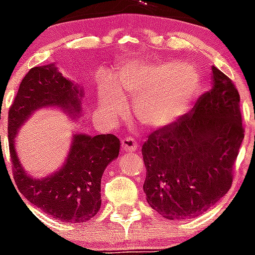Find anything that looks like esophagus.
Segmentation results:
<instances>
[{"label": "esophagus", "mask_w": 255, "mask_h": 255, "mask_svg": "<svg viewBox=\"0 0 255 255\" xmlns=\"http://www.w3.org/2000/svg\"><path fill=\"white\" fill-rule=\"evenodd\" d=\"M123 153H133L137 150V142L133 138H125L121 142Z\"/></svg>", "instance_id": "34e87169"}]
</instances>
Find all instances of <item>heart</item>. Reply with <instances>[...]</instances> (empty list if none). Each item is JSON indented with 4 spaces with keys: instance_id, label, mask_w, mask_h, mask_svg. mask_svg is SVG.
Segmentation results:
<instances>
[{
    "instance_id": "1",
    "label": "heart",
    "mask_w": 255,
    "mask_h": 255,
    "mask_svg": "<svg viewBox=\"0 0 255 255\" xmlns=\"http://www.w3.org/2000/svg\"><path fill=\"white\" fill-rule=\"evenodd\" d=\"M201 88L196 68L177 61L126 63L116 82L103 80L98 85V106L111 121L126 113V103L134 102L133 116L142 127L160 129L174 123L189 108Z\"/></svg>"
}]
</instances>
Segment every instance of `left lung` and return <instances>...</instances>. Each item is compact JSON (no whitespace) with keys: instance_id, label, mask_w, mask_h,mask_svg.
<instances>
[{"instance_id":"obj_1","label":"left lung","mask_w":255,"mask_h":255,"mask_svg":"<svg viewBox=\"0 0 255 255\" xmlns=\"http://www.w3.org/2000/svg\"><path fill=\"white\" fill-rule=\"evenodd\" d=\"M239 93L212 67V88L142 147L147 202L168 221L198 217L227 194L244 138Z\"/></svg>"}]
</instances>
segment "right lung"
<instances>
[{"label":"right lung","mask_w":255,"mask_h":255,"mask_svg":"<svg viewBox=\"0 0 255 255\" xmlns=\"http://www.w3.org/2000/svg\"><path fill=\"white\" fill-rule=\"evenodd\" d=\"M82 86L63 77L54 63L29 70L19 85L8 112L9 154L13 177L21 194L54 219L68 223L90 221L101 208V179L120 153V139L113 134L86 133L72 135L63 164L42 178L29 175L17 155L14 139L19 128L41 108H59L71 120L82 113Z\"/></svg>","instance_id":"add662e5"}]
</instances>
